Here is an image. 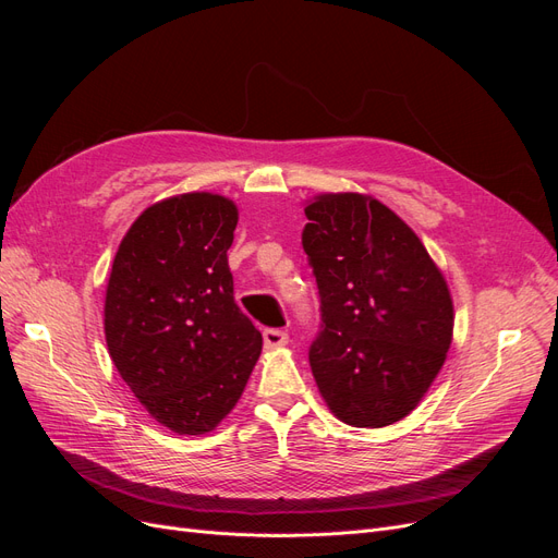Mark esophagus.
<instances>
[{"label":"esophagus","instance_id":"esophagus-1","mask_svg":"<svg viewBox=\"0 0 558 558\" xmlns=\"http://www.w3.org/2000/svg\"><path fill=\"white\" fill-rule=\"evenodd\" d=\"M263 342H265V349H279L283 344H289V332L279 328H265Z\"/></svg>","mask_w":558,"mask_h":558}]
</instances>
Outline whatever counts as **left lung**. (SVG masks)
<instances>
[{
  "label": "left lung",
  "instance_id": "left-lung-1",
  "mask_svg": "<svg viewBox=\"0 0 558 558\" xmlns=\"http://www.w3.org/2000/svg\"><path fill=\"white\" fill-rule=\"evenodd\" d=\"M302 230L320 300L312 375L337 418L356 428L408 416L447 359L453 305L412 228L379 199L318 195Z\"/></svg>",
  "mask_w": 558,
  "mask_h": 558
}]
</instances>
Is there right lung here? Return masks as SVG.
I'll return each mask as SVG.
<instances>
[{
    "label": "right lung",
    "instance_id": "add662e5",
    "mask_svg": "<svg viewBox=\"0 0 558 558\" xmlns=\"http://www.w3.org/2000/svg\"><path fill=\"white\" fill-rule=\"evenodd\" d=\"M234 228L228 197L177 195L148 207L113 258L105 300L111 361L146 412L179 435L221 424L263 349L234 302Z\"/></svg>",
    "mask_w": 558,
    "mask_h": 558
}]
</instances>
